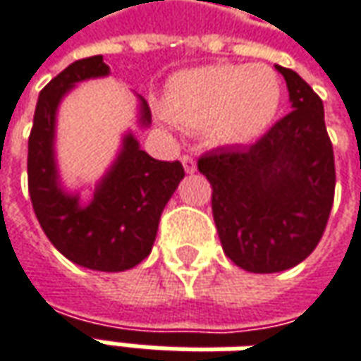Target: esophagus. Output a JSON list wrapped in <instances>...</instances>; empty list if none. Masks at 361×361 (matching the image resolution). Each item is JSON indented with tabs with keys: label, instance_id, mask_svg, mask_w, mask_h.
I'll return each mask as SVG.
<instances>
[{
	"label": "esophagus",
	"instance_id": "obj_1",
	"mask_svg": "<svg viewBox=\"0 0 361 361\" xmlns=\"http://www.w3.org/2000/svg\"><path fill=\"white\" fill-rule=\"evenodd\" d=\"M181 164H183V169L188 171V173H193L197 166H195V159L192 156H181Z\"/></svg>",
	"mask_w": 361,
	"mask_h": 361
}]
</instances>
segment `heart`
<instances>
[{"label":"heart","instance_id":"obj_1","mask_svg":"<svg viewBox=\"0 0 361 361\" xmlns=\"http://www.w3.org/2000/svg\"><path fill=\"white\" fill-rule=\"evenodd\" d=\"M280 99V80L271 68L212 63L169 80L161 118L181 128H204L212 142L238 145L271 126Z\"/></svg>","mask_w":361,"mask_h":361}]
</instances>
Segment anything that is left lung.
I'll return each instance as SVG.
<instances>
[{
	"label": "left lung",
	"mask_w": 361,
	"mask_h": 361,
	"mask_svg": "<svg viewBox=\"0 0 361 361\" xmlns=\"http://www.w3.org/2000/svg\"><path fill=\"white\" fill-rule=\"evenodd\" d=\"M292 111L250 147L197 159L212 183V212L224 254L252 274L283 271L316 250L328 224L336 166L324 104L293 69L276 66Z\"/></svg>",
	"instance_id": "8db88e82"
}]
</instances>
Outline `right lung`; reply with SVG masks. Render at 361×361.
Instances as JSON below:
<instances>
[{
	"mask_svg": "<svg viewBox=\"0 0 361 361\" xmlns=\"http://www.w3.org/2000/svg\"><path fill=\"white\" fill-rule=\"evenodd\" d=\"M104 57L78 59L42 90L27 143V188L37 221L69 262L97 271H126L143 262L156 242L161 212L183 180L180 161L147 156L133 133L123 135L114 166L95 185L90 204L61 188L57 173L56 116L59 102L75 83L106 78ZM140 123L152 114L140 97Z\"/></svg>",
	"mask_w": 361,
	"mask_h": 361,
	"instance_id": "right-lung-1",
	"label": "right lung"
}]
</instances>
